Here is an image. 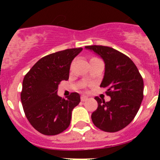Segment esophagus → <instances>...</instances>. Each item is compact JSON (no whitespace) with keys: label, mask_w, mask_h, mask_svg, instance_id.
<instances>
[{"label":"esophagus","mask_w":160,"mask_h":160,"mask_svg":"<svg viewBox=\"0 0 160 160\" xmlns=\"http://www.w3.org/2000/svg\"><path fill=\"white\" fill-rule=\"evenodd\" d=\"M80 99H81V101H83V102H84V101H85V100H88V97L86 96V95H82Z\"/></svg>","instance_id":"esophagus-1"}]
</instances>
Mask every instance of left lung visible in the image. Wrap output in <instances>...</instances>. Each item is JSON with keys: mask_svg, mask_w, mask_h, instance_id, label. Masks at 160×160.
<instances>
[{"mask_svg": "<svg viewBox=\"0 0 160 160\" xmlns=\"http://www.w3.org/2000/svg\"><path fill=\"white\" fill-rule=\"evenodd\" d=\"M86 50L105 62L101 87H106L110 100L99 97L98 108L91 114L95 126L105 132H117L126 127L139 111L144 98V81L134 63L121 52L108 46H88Z\"/></svg>", "mask_w": 160, "mask_h": 160, "instance_id": "8db88e82", "label": "left lung"}]
</instances>
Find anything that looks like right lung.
<instances>
[{
    "label": "right lung",
    "mask_w": 160,
    "mask_h": 160,
    "mask_svg": "<svg viewBox=\"0 0 160 160\" xmlns=\"http://www.w3.org/2000/svg\"><path fill=\"white\" fill-rule=\"evenodd\" d=\"M82 48L67 49L41 58L25 75L21 100L26 116L45 135H55L67 129L73 109L80 102L78 93L67 99L57 95L60 81L69 80L70 64Z\"/></svg>",
    "instance_id": "add662e5"
}]
</instances>
